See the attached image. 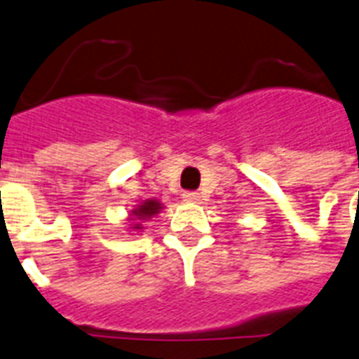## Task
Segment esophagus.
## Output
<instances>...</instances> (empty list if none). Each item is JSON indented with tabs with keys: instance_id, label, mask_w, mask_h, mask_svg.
<instances>
[{
	"instance_id": "34e87169",
	"label": "esophagus",
	"mask_w": 359,
	"mask_h": 359,
	"mask_svg": "<svg viewBox=\"0 0 359 359\" xmlns=\"http://www.w3.org/2000/svg\"><path fill=\"white\" fill-rule=\"evenodd\" d=\"M182 197H184V201H189V203H197L201 199V195L197 191H184Z\"/></svg>"
}]
</instances>
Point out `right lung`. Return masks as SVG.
<instances>
[{
	"instance_id": "right-lung-1",
	"label": "right lung",
	"mask_w": 359,
	"mask_h": 359,
	"mask_svg": "<svg viewBox=\"0 0 359 359\" xmlns=\"http://www.w3.org/2000/svg\"><path fill=\"white\" fill-rule=\"evenodd\" d=\"M158 210L160 203H156V201H145L144 205H138V208L133 210V215H136V219H147L151 215L158 214ZM134 229H140V226H134Z\"/></svg>"
}]
</instances>
